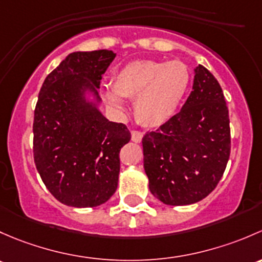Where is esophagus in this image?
I'll use <instances>...</instances> for the list:
<instances>
[{
    "label": "esophagus",
    "instance_id": "esophagus-1",
    "mask_svg": "<svg viewBox=\"0 0 262 262\" xmlns=\"http://www.w3.org/2000/svg\"><path fill=\"white\" fill-rule=\"evenodd\" d=\"M131 139L134 142H141L142 140V132L137 131V130H132L131 131Z\"/></svg>",
    "mask_w": 262,
    "mask_h": 262
}]
</instances>
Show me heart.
Listing matches in <instances>:
<instances>
[{
  "label": "heart",
  "mask_w": 262,
  "mask_h": 262,
  "mask_svg": "<svg viewBox=\"0 0 262 262\" xmlns=\"http://www.w3.org/2000/svg\"><path fill=\"white\" fill-rule=\"evenodd\" d=\"M113 91L102 93L107 106L125 112L124 98L136 99L137 117L147 126H160L178 112L190 84L187 64L179 60H135L112 77Z\"/></svg>",
  "instance_id": "obj_1"
}]
</instances>
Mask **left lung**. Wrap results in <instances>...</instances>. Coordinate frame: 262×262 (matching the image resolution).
I'll return each instance as SVG.
<instances>
[{
	"label": "left lung",
	"instance_id": "1",
	"mask_svg": "<svg viewBox=\"0 0 262 262\" xmlns=\"http://www.w3.org/2000/svg\"><path fill=\"white\" fill-rule=\"evenodd\" d=\"M194 73L193 91L180 112L142 137L150 191L168 206L206 198L230 159V117L222 88L203 66Z\"/></svg>",
	"mask_w": 262,
	"mask_h": 262
}]
</instances>
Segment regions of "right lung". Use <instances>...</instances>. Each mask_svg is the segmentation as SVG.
<instances>
[{
  "label": "right lung",
  "instance_id": "right-lung-1",
  "mask_svg": "<svg viewBox=\"0 0 262 262\" xmlns=\"http://www.w3.org/2000/svg\"><path fill=\"white\" fill-rule=\"evenodd\" d=\"M115 56L112 50L69 54L40 90L32 126L35 165L45 187L67 206H101L117 189L120 150L131 134L98 108L102 75Z\"/></svg>",
  "mask_w": 262,
  "mask_h": 262
}]
</instances>
